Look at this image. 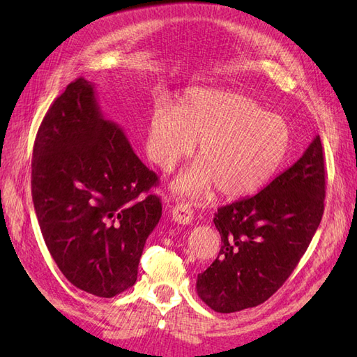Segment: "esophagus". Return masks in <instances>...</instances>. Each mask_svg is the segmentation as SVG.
Returning <instances> with one entry per match:
<instances>
[{"label": "esophagus", "instance_id": "1", "mask_svg": "<svg viewBox=\"0 0 357 357\" xmlns=\"http://www.w3.org/2000/svg\"><path fill=\"white\" fill-rule=\"evenodd\" d=\"M172 218L173 221L178 224H190L193 221V208L190 207V204L185 201L178 202L176 206H173L172 208Z\"/></svg>", "mask_w": 357, "mask_h": 357}]
</instances>
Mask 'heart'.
<instances>
[{"mask_svg":"<svg viewBox=\"0 0 357 357\" xmlns=\"http://www.w3.org/2000/svg\"><path fill=\"white\" fill-rule=\"evenodd\" d=\"M195 142L199 161L174 188L204 196L216 185L227 198H242L275 176L290 149L291 128L253 98L230 90L190 89L179 109L159 100L151 104L146 133L151 162L170 172L192 155Z\"/></svg>","mask_w":357,"mask_h":357,"instance_id":"obj_1","label":"heart"}]
</instances>
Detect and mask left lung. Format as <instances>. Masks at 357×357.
<instances>
[{
	"mask_svg": "<svg viewBox=\"0 0 357 357\" xmlns=\"http://www.w3.org/2000/svg\"><path fill=\"white\" fill-rule=\"evenodd\" d=\"M325 192V155L316 136L259 193L219 207L213 222L221 250L198 275L201 301L218 313H233L271 298L307 252L324 215Z\"/></svg>",
	"mask_w": 357,
	"mask_h": 357,
	"instance_id": "1",
	"label": "left lung"
}]
</instances>
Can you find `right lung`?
<instances>
[{"label":"right lung","instance_id":"right-lung-1","mask_svg":"<svg viewBox=\"0 0 357 357\" xmlns=\"http://www.w3.org/2000/svg\"><path fill=\"white\" fill-rule=\"evenodd\" d=\"M32 199L58 268L79 290L113 298L133 287L149 234L162 215L159 178L104 119L93 86L77 78L36 132Z\"/></svg>","mask_w":357,"mask_h":357}]
</instances>
